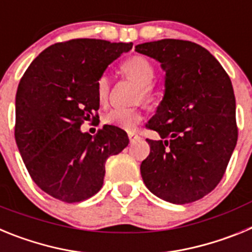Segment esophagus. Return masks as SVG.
<instances>
[{"mask_svg": "<svg viewBox=\"0 0 252 252\" xmlns=\"http://www.w3.org/2000/svg\"><path fill=\"white\" fill-rule=\"evenodd\" d=\"M128 139H130V142H133L136 141V140H140L141 137H140V135H137L135 132H128Z\"/></svg>", "mask_w": 252, "mask_h": 252, "instance_id": "34e87169", "label": "esophagus"}]
</instances>
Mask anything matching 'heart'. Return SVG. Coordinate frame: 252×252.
Instances as JSON below:
<instances>
[{
    "label": "heart",
    "instance_id": "heart-1",
    "mask_svg": "<svg viewBox=\"0 0 252 252\" xmlns=\"http://www.w3.org/2000/svg\"><path fill=\"white\" fill-rule=\"evenodd\" d=\"M121 70L126 77L139 84L137 99H145L154 102L158 97V91L153 79L155 77V69L148 58L142 55H133L125 60ZM110 94V78L102 74L97 81V95L101 102H104ZM142 120V111L140 107H115L107 111L103 121L107 125H113L124 130L132 131Z\"/></svg>",
    "mask_w": 252,
    "mask_h": 252
}]
</instances>
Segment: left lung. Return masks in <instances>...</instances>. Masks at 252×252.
<instances>
[{"mask_svg":"<svg viewBox=\"0 0 252 252\" xmlns=\"http://www.w3.org/2000/svg\"><path fill=\"white\" fill-rule=\"evenodd\" d=\"M135 50L158 60L165 92L146 127L150 154L140 170L153 194L174 204L192 203L221 182L237 142L231 79L207 49L186 40L162 39Z\"/></svg>","mask_w":252,"mask_h":252,"instance_id":"left-lung-1","label":"left lung"}]
</instances>
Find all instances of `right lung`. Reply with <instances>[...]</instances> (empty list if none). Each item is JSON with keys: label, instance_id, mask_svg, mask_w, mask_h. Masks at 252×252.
Listing matches in <instances>:
<instances>
[{"label": "right lung", "instance_id": "obj_1", "mask_svg": "<svg viewBox=\"0 0 252 252\" xmlns=\"http://www.w3.org/2000/svg\"><path fill=\"white\" fill-rule=\"evenodd\" d=\"M132 43L73 39L41 51L16 93L15 140L29 174L51 197L66 203L88 199L103 186L104 164L128 145L127 133L104 125L82 132L99 108L97 81Z\"/></svg>", "mask_w": 252, "mask_h": 252}]
</instances>
